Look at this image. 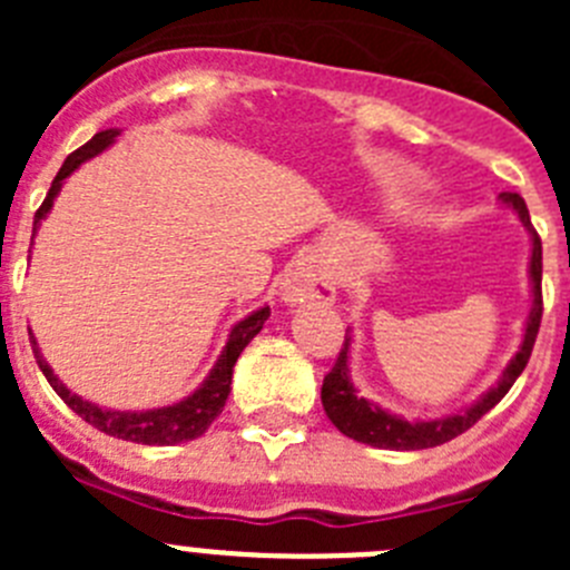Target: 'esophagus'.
Returning <instances> with one entry per match:
<instances>
[{
    "instance_id": "esophagus-1",
    "label": "esophagus",
    "mask_w": 570,
    "mask_h": 570,
    "mask_svg": "<svg viewBox=\"0 0 570 570\" xmlns=\"http://www.w3.org/2000/svg\"><path fill=\"white\" fill-rule=\"evenodd\" d=\"M334 276L314 256L291 265V271L282 279V299L288 302V305H308V302L328 305V302H334Z\"/></svg>"
}]
</instances>
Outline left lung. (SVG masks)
Masks as SVG:
<instances>
[{
	"label": "left lung",
	"instance_id": "1",
	"mask_svg": "<svg viewBox=\"0 0 570 570\" xmlns=\"http://www.w3.org/2000/svg\"><path fill=\"white\" fill-rule=\"evenodd\" d=\"M502 205L517 210L522 228L531 234V262H528V276H531V311L525 320V334H522L520 351L511 356L497 385H491L480 400H473L471 405L460 407L454 414L436 416V420H414L407 422L405 416L391 414L376 402L360 396L351 380V331L345 334V345H342L340 356H336L331 374L322 380V407L328 420L340 428L342 434L351 436L356 442L374 448H387V451H422V448H436L442 442H451L454 436L465 434L473 422H480L482 416L491 411L502 396L511 391L517 376L525 371L528 360H531L533 342L540 334L542 320V242L537 230L531 228V216H528L525 199L520 194H500Z\"/></svg>",
	"mask_w": 570,
	"mask_h": 570
}]
</instances>
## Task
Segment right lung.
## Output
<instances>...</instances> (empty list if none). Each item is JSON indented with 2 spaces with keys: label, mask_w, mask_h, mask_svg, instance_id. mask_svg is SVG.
<instances>
[{
  "label": "right lung",
  "mask_w": 570,
  "mask_h": 570,
  "mask_svg": "<svg viewBox=\"0 0 570 570\" xmlns=\"http://www.w3.org/2000/svg\"><path fill=\"white\" fill-rule=\"evenodd\" d=\"M116 136H119V128L99 130L90 142H85L82 148L73 150V154L65 159L57 179L50 183V190L48 196H45L42 208L37 210V216H33V236H37L39 225H42V219L50 214V208H53V199H57L59 190H62L65 179H68L79 165L94 159V156H99L102 150H108L110 145L116 142ZM268 316H271V308L265 305V308L254 311V314H248L245 320L236 322L228 334V342H225L223 354H219V360L214 362V367H210V374L205 376L203 385L196 387L194 394L185 396V400L174 402V405L150 407V411H114V407L94 405V402L82 400L79 394H70L68 387L62 385V380L53 374V367L45 362L42 351H39L33 336H30V345H33L37 365L42 367V374L45 380L50 382V387H53V391L65 400V405H68L73 414L82 416L88 425H94L97 431H102V434L116 436V440L139 442V445H176V442H190L196 440V436H203L210 428V422L223 414L225 400H228L230 394V380H234L236 360H239V354L245 351V345L259 334Z\"/></svg>",
  "instance_id": "right-lung-1"
}]
</instances>
